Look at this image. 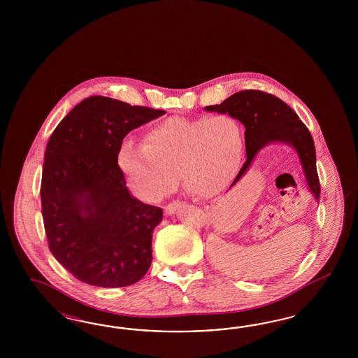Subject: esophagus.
I'll return each instance as SVG.
<instances>
[{
	"label": "esophagus",
	"mask_w": 358,
	"mask_h": 358,
	"mask_svg": "<svg viewBox=\"0 0 358 358\" xmlns=\"http://www.w3.org/2000/svg\"><path fill=\"white\" fill-rule=\"evenodd\" d=\"M184 203L182 202H180V201H174L172 203H169V205H166V206L164 207V211H165V214H168V215H171V214H174L180 207L182 206Z\"/></svg>",
	"instance_id": "obj_1"
}]
</instances>
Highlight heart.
Returning a JSON list of instances; mask_svg holds the SVG:
<instances>
[{
  "instance_id": "heart-1",
  "label": "heart",
  "mask_w": 358,
  "mask_h": 358,
  "mask_svg": "<svg viewBox=\"0 0 358 358\" xmlns=\"http://www.w3.org/2000/svg\"><path fill=\"white\" fill-rule=\"evenodd\" d=\"M243 152V129L234 117H174L147 131L143 143L123 141L118 164L131 189L148 202L169 194L180 174L189 194L214 198L235 180Z\"/></svg>"
}]
</instances>
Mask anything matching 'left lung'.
Listing matches in <instances>:
<instances>
[{"label": "left lung", "instance_id": "1", "mask_svg": "<svg viewBox=\"0 0 358 358\" xmlns=\"http://www.w3.org/2000/svg\"><path fill=\"white\" fill-rule=\"evenodd\" d=\"M205 110L228 114L240 120L245 127L247 162L241 166L231 187L247 173L261 148L277 141L287 144L296 151L310 192L316 201L320 198L314 139L296 113L282 99L261 90H241L224 99L220 105L206 106Z\"/></svg>", "mask_w": 358, "mask_h": 358}]
</instances>
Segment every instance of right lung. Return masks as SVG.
<instances>
[{"label": "right lung", "mask_w": 358, "mask_h": 358, "mask_svg": "<svg viewBox=\"0 0 358 358\" xmlns=\"http://www.w3.org/2000/svg\"><path fill=\"white\" fill-rule=\"evenodd\" d=\"M164 114L93 96L65 115L47 143L41 199L48 248L78 281L123 287L150 269L163 210L130 194L118 152L130 131Z\"/></svg>", "instance_id": "obj_1"}]
</instances>
